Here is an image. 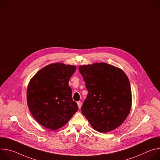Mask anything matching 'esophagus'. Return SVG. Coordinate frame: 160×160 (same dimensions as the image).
I'll use <instances>...</instances> for the list:
<instances>
[{
  "mask_svg": "<svg viewBox=\"0 0 160 160\" xmlns=\"http://www.w3.org/2000/svg\"><path fill=\"white\" fill-rule=\"evenodd\" d=\"M77 104H78V108H80L82 107V102H80V101H78V102H77Z\"/></svg>",
  "mask_w": 160,
  "mask_h": 160,
  "instance_id": "esophagus-1",
  "label": "esophagus"
}]
</instances>
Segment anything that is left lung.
I'll return each instance as SVG.
<instances>
[{
  "instance_id": "obj_1",
  "label": "left lung",
  "mask_w": 160,
  "mask_h": 160,
  "mask_svg": "<svg viewBox=\"0 0 160 160\" xmlns=\"http://www.w3.org/2000/svg\"><path fill=\"white\" fill-rule=\"evenodd\" d=\"M88 94L81 108L92 128L101 133L115 130L132 106L129 80L120 68L105 62L79 66Z\"/></svg>"
}]
</instances>
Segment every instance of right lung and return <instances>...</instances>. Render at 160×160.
<instances>
[{"label": "right lung", "mask_w": 160, "mask_h": 160, "mask_svg": "<svg viewBox=\"0 0 160 160\" xmlns=\"http://www.w3.org/2000/svg\"><path fill=\"white\" fill-rule=\"evenodd\" d=\"M75 70V66L53 63L42 68L30 80L28 106L33 118L45 128H61L78 110L68 85Z\"/></svg>", "instance_id": "right-lung-1"}]
</instances>
